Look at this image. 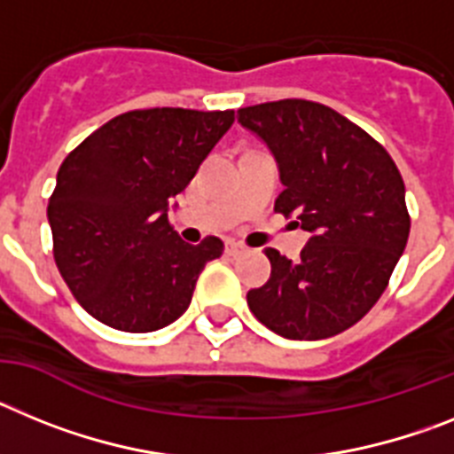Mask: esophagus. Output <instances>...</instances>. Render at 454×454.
<instances>
[{"label": "esophagus", "instance_id": "1", "mask_svg": "<svg viewBox=\"0 0 454 454\" xmlns=\"http://www.w3.org/2000/svg\"><path fill=\"white\" fill-rule=\"evenodd\" d=\"M226 251H228V255H239L244 251V247L238 242H226Z\"/></svg>", "mask_w": 454, "mask_h": 454}]
</instances>
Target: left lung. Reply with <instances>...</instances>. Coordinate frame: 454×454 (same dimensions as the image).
Here are the masks:
<instances>
[{
	"label": "left lung",
	"instance_id": "1",
	"mask_svg": "<svg viewBox=\"0 0 454 454\" xmlns=\"http://www.w3.org/2000/svg\"><path fill=\"white\" fill-rule=\"evenodd\" d=\"M274 155V210L310 232L297 260L265 249L270 281L251 313L290 340H325L356 325L388 286L409 238L404 183L384 145L331 107L278 100L238 112Z\"/></svg>",
	"mask_w": 454,
	"mask_h": 454
}]
</instances>
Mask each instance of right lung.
<instances>
[{
    "label": "right lung",
    "instance_id": "obj_1",
    "mask_svg": "<svg viewBox=\"0 0 454 454\" xmlns=\"http://www.w3.org/2000/svg\"><path fill=\"white\" fill-rule=\"evenodd\" d=\"M232 121L231 109H139L112 118L63 160L47 205L54 260L98 322L148 333L189 309L223 242H183L168 210Z\"/></svg>",
    "mask_w": 454,
    "mask_h": 454
}]
</instances>
